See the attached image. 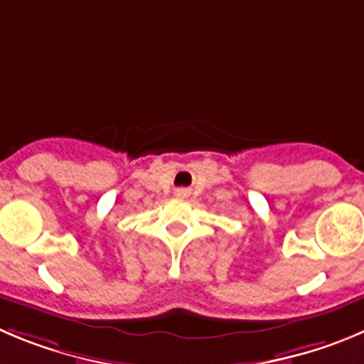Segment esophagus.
Listing matches in <instances>:
<instances>
[{"mask_svg":"<svg viewBox=\"0 0 364 364\" xmlns=\"http://www.w3.org/2000/svg\"><path fill=\"white\" fill-rule=\"evenodd\" d=\"M178 196H185V190H178Z\"/></svg>","mask_w":364,"mask_h":364,"instance_id":"1","label":"esophagus"}]
</instances>
